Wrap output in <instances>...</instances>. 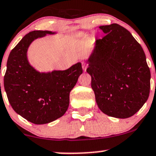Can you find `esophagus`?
<instances>
[{"label": "esophagus", "mask_w": 156, "mask_h": 156, "mask_svg": "<svg viewBox=\"0 0 156 156\" xmlns=\"http://www.w3.org/2000/svg\"><path fill=\"white\" fill-rule=\"evenodd\" d=\"M82 65H83V70H84V71H86L87 68H88V64H87L86 62H82Z\"/></svg>", "instance_id": "34e87169"}]
</instances>
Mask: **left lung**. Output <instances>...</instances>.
<instances>
[{"label":"left lung","instance_id":"left-lung-1","mask_svg":"<svg viewBox=\"0 0 156 156\" xmlns=\"http://www.w3.org/2000/svg\"><path fill=\"white\" fill-rule=\"evenodd\" d=\"M99 27L105 36L95 42L86 70L95 100L105 115L128 118L140 110L150 94L151 75L145 53L120 25Z\"/></svg>","mask_w":156,"mask_h":156}]
</instances>
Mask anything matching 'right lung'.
<instances>
[{
  "label": "right lung",
  "mask_w": 156,
  "mask_h": 156,
  "mask_svg": "<svg viewBox=\"0 0 156 156\" xmlns=\"http://www.w3.org/2000/svg\"><path fill=\"white\" fill-rule=\"evenodd\" d=\"M55 32L34 30L24 36L8 57L4 85L8 100L16 113L35 124L61 118L70 102V92L83 73L80 62L65 71L39 72L30 64L27 50L35 39Z\"/></svg>",
  "instance_id": "1"
}]
</instances>
